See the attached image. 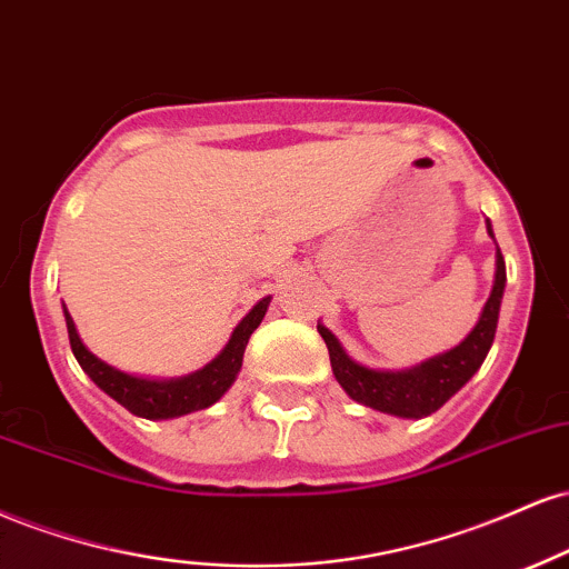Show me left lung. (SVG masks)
Segmentation results:
<instances>
[{
    "label": "left lung",
    "instance_id": "1",
    "mask_svg": "<svg viewBox=\"0 0 569 569\" xmlns=\"http://www.w3.org/2000/svg\"><path fill=\"white\" fill-rule=\"evenodd\" d=\"M487 231L492 237L490 220H487ZM496 284H492L482 317H479L477 327L469 332V338L452 351L442 353V357H433L429 362L412 367V370H367V367L353 362L349 353L343 351V346L338 343V338L325 325H317L319 336L325 338L327 351H330L332 372H336V380L343 386V391L349 393L353 402L372 407V410L380 412H389V416L423 418L437 412L482 367L487 351L492 346V338H496L500 300H503L506 287V263L500 250L496 252Z\"/></svg>",
    "mask_w": 569,
    "mask_h": 569
}]
</instances>
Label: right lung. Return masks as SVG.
<instances>
[{
  "instance_id": "1",
  "label": "right lung",
  "mask_w": 569,
  "mask_h": 569,
  "mask_svg": "<svg viewBox=\"0 0 569 569\" xmlns=\"http://www.w3.org/2000/svg\"><path fill=\"white\" fill-rule=\"evenodd\" d=\"M271 298H263L260 303L252 309L242 322L237 325L233 336L226 349L212 359L210 365L202 367L193 376L178 378V380H146V378H136L127 376V372L113 370L111 365L100 362L92 351L84 349L82 338H79L77 327H73V319L69 311L66 313V327H69V340H71V351L77 357V362L87 376L92 378V383L98 386L100 391L109 393L111 399H117L119 405L127 407L132 416L138 418H151V420H162V418H178L186 416V412L193 410H204L212 402H218L229 386L237 378L239 367H242V357L247 349V340H250L252 332L258 330L260 319L266 317V309H269Z\"/></svg>"
}]
</instances>
